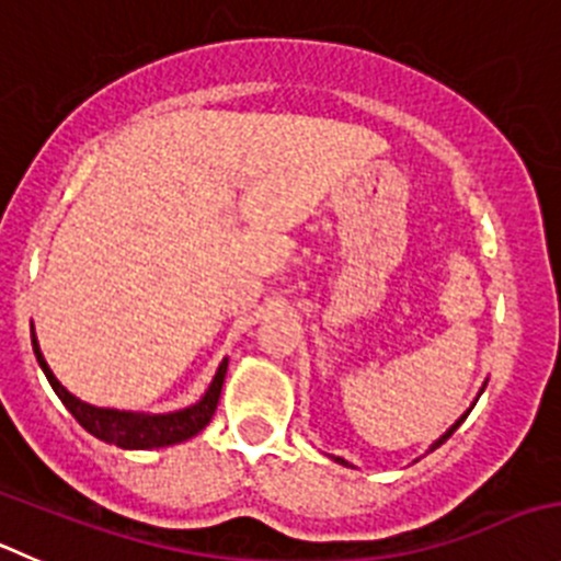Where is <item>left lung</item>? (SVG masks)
<instances>
[{"instance_id":"1","label":"left lung","mask_w":561,"mask_h":561,"mask_svg":"<svg viewBox=\"0 0 561 561\" xmlns=\"http://www.w3.org/2000/svg\"><path fill=\"white\" fill-rule=\"evenodd\" d=\"M462 421H466V415H462V419H460V421H457V424H455V426H451V430H449V432H446V435H444V437H437L435 444H432V449H430V451H435V449H437V446H440V444H446V440H449V437H451V432H455V430H457V426H460V424H462ZM339 462H344V460H339Z\"/></svg>"}]
</instances>
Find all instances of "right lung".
Masks as SVG:
<instances>
[{"label":"right lung","mask_w":561,"mask_h":561,"mask_svg":"<svg viewBox=\"0 0 561 561\" xmlns=\"http://www.w3.org/2000/svg\"><path fill=\"white\" fill-rule=\"evenodd\" d=\"M32 350H35L37 364L44 369L46 380L51 382L57 397L62 399L68 410H71L73 419L95 435L99 440H106L112 446H121V449H159V446H173L186 440V437L197 435L215 415L217 402H220L222 380H226L228 360H222L220 369H217L215 380H211L209 391L201 397V402H195L186 410H175V413L164 415H151V413H124V410H106V408H93V404L82 402L73 393H68L60 386V380L55 377V371L49 369V364L41 355V346H37L35 333H32Z\"/></svg>","instance_id":"1"}]
</instances>
